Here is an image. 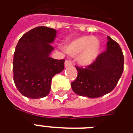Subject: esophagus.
Instances as JSON below:
<instances>
[{
  "mask_svg": "<svg viewBox=\"0 0 133 133\" xmlns=\"http://www.w3.org/2000/svg\"><path fill=\"white\" fill-rule=\"evenodd\" d=\"M72 61H68V60H66V61H65V66L70 67V66H72Z\"/></svg>",
  "mask_w": 133,
  "mask_h": 133,
  "instance_id": "esophagus-1",
  "label": "esophagus"
}]
</instances>
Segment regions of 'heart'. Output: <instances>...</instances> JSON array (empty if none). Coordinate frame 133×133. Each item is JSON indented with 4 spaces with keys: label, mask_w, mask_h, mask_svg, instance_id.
Returning a JSON list of instances; mask_svg holds the SVG:
<instances>
[{
    "label": "heart",
    "mask_w": 133,
    "mask_h": 133,
    "mask_svg": "<svg viewBox=\"0 0 133 133\" xmlns=\"http://www.w3.org/2000/svg\"><path fill=\"white\" fill-rule=\"evenodd\" d=\"M67 52L70 55L79 56V62L83 65H89L95 60L99 50V43L92 36H82L75 39L65 46Z\"/></svg>",
    "instance_id": "obj_1"
}]
</instances>
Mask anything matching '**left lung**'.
Returning <instances> with one entry per match:
<instances>
[{
    "label": "left lung",
    "mask_w": 133,
    "mask_h": 133,
    "mask_svg": "<svg viewBox=\"0 0 133 133\" xmlns=\"http://www.w3.org/2000/svg\"><path fill=\"white\" fill-rule=\"evenodd\" d=\"M108 39L107 50L99 54L89 65L75 66L78 75L71 87L76 94L100 98L117 85L124 69V56L119 44L109 36Z\"/></svg>",
    "instance_id": "obj_1"
}]
</instances>
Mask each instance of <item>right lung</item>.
I'll use <instances>...</instances> for the list:
<instances>
[{"mask_svg": "<svg viewBox=\"0 0 133 133\" xmlns=\"http://www.w3.org/2000/svg\"><path fill=\"white\" fill-rule=\"evenodd\" d=\"M56 36L53 28L38 26L20 38L13 62V81L22 95L29 98L49 94L52 77L63 71L65 60L49 56Z\"/></svg>", "mask_w": 133, "mask_h": 133, "instance_id": "1", "label": "right lung"}]
</instances>
